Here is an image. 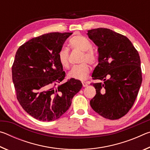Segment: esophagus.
Instances as JSON below:
<instances>
[{
    "label": "esophagus",
    "mask_w": 150,
    "mask_h": 150,
    "mask_svg": "<svg viewBox=\"0 0 150 150\" xmlns=\"http://www.w3.org/2000/svg\"><path fill=\"white\" fill-rule=\"evenodd\" d=\"M82 85H83V87H86L88 86V83L87 82H82Z\"/></svg>",
    "instance_id": "1"
}]
</instances>
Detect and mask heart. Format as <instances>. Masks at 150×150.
Masks as SVG:
<instances>
[{
    "mask_svg": "<svg viewBox=\"0 0 150 150\" xmlns=\"http://www.w3.org/2000/svg\"><path fill=\"white\" fill-rule=\"evenodd\" d=\"M69 44L73 50H77L82 52L79 62L80 64L73 66L68 73L69 78L77 80H85L89 74L91 67L88 63L95 65L97 63V55L93 50L92 44L87 38L83 35H75L69 40ZM58 59L59 63L65 69L69 67V51L67 49H62L58 54Z\"/></svg>",
    "mask_w": 150,
    "mask_h": 150,
    "instance_id": "b5f03b06",
    "label": "heart"
}]
</instances>
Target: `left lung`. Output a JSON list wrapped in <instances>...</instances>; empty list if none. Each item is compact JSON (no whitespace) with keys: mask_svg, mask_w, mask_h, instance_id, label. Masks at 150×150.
<instances>
[{"mask_svg":"<svg viewBox=\"0 0 150 150\" xmlns=\"http://www.w3.org/2000/svg\"><path fill=\"white\" fill-rule=\"evenodd\" d=\"M87 35L98 46V64L93 79L104 81L92 83L96 95L90 101L91 106L103 117L117 120L132 107L140 88L139 54L128 38L110 29L90 30Z\"/></svg>","mask_w":150,"mask_h":150,"instance_id":"8db88e82","label":"left lung"}]
</instances>
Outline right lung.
<instances>
[{"label": "right lung", "instance_id": "right-lung-1", "mask_svg": "<svg viewBox=\"0 0 150 150\" xmlns=\"http://www.w3.org/2000/svg\"><path fill=\"white\" fill-rule=\"evenodd\" d=\"M70 32H52L34 38L18 49L12 67L16 98L24 110L42 121L60 118L81 90L79 80H64L58 54Z\"/></svg>", "mask_w": 150, "mask_h": 150}]
</instances>
